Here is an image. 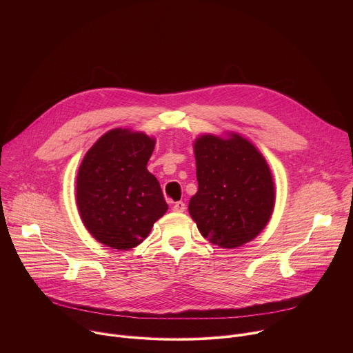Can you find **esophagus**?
<instances>
[{"label":"esophagus","instance_id":"obj_1","mask_svg":"<svg viewBox=\"0 0 353 353\" xmlns=\"http://www.w3.org/2000/svg\"><path fill=\"white\" fill-rule=\"evenodd\" d=\"M173 211L174 212H184L185 211V204L183 203V201H177V203H174V205H173Z\"/></svg>","mask_w":353,"mask_h":353}]
</instances>
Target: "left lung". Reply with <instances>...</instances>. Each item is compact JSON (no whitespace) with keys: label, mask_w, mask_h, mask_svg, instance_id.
Returning a JSON list of instances; mask_svg holds the SVG:
<instances>
[{"label":"left lung","mask_w":353,"mask_h":353,"mask_svg":"<svg viewBox=\"0 0 353 353\" xmlns=\"http://www.w3.org/2000/svg\"><path fill=\"white\" fill-rule=\"evenodd\" d=\"M198 191L188 211L198 230L222 248L253 240L268 223L275 188L270 168L253 143L240 135L195 141Z\"/></svg>","instance_id":"8db88e82"}]
</instances>
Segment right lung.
Here are the masks:
<instances>
[{"label": "right lung", "instance_id": "right-lung-1", "mask_svg": "<svg viewBox=\"0 0 353 353\" xmlns=\"http://www.w3.org/2000/svg\"><path fill=\"white\" fill-rule=\"evenodd\" d=\"M155 139L112 130L88 150L77 177L81 219L100 243L130 250L148 237L168 204L158 179L146 169Z\"/></svg>", "mask_w": 353, "mask_h": 353}]
</instances>
